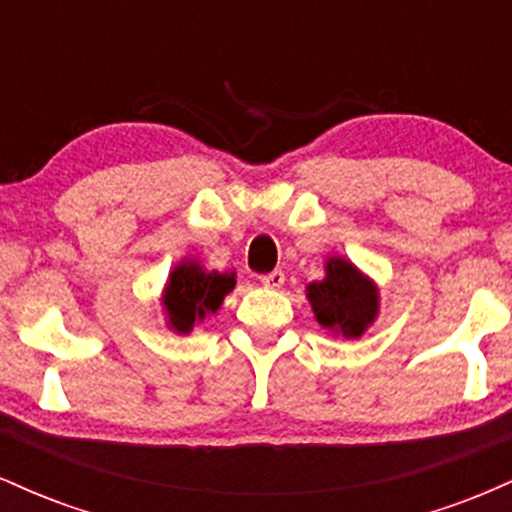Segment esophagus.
<instances>
[{"label":"esophagus","mask_w":512,"mask_h":512,"mask_svg":"<svg viewBox=\"0 0 512 512\" xmlns=\"http://www.w3.org/2000/svg\"><path fill=\"white\" fill-rule=\"evenodd\" d=\"M260 281H262V286H267V289H281L286 281V274L281 272V269H274V272L262 274Z\"/></svg>","instance_id":"esophagus-1"}]
</instances>
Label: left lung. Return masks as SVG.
I'll list each match as a JSON object with an SVG mask.
<instances>
[{
  "label": "left lung",
  "instance_id": "8db88e82",
  "mask_svg": "<svg viewBox=\"0 0 512 512\" xmlns=\"http://www.w3.org/2000/svg\"><path fill=\"white\" fill-rule=\"evenodd\" d=\"M308 298L317 322L344 337H361L378 315L375 286L342 257L327 262V276L308 286Z\"/></svg>",
  "mask_w": 512,
  "mask_h": 512
}]
</instances>
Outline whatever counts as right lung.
Returning a JSON list of instances; mask_svg holds the SVG:
<instances>
[{"mask_svg":"<svg viewBox=\"0 0 512 512\" xmlns=\"http://www.w3.org/2000/svg\"><path fill=\"white\" fill-rule=\"evenodd\" d=\"M236 276L233 274H207L195 262H182L170 274L166 286V305L170 325L178 332H190L195 320H202L207 313H216L223 303V296L233 291Z\"/></svg>","mask_w":512,"mask_h":512,"instance_id":"right-lung-1","label":"right lung"}]
</instances>
